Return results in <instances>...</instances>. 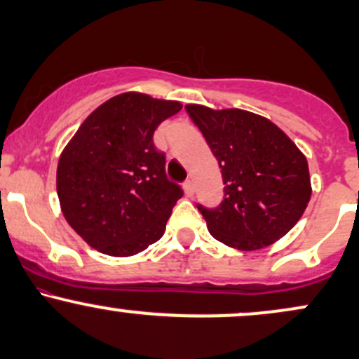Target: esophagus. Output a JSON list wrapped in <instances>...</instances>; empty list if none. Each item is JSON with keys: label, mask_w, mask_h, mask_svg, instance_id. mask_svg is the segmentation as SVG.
<instances>
[{"label": "esophagus", "mask_w": 359, "mask_h": 359, "mask_svg": "<svg viewBox=\"0 0 359 359\" xmlns=\"http://www.w3.org/2000/svg\"><path fill=\"white\" fill-rule=\"evenodd\" d=\"M184 192H185V196H187V197H192V194H194L192 180H187V182H184Z\"/></svg>", "instance_id": "1"}]
</instances>
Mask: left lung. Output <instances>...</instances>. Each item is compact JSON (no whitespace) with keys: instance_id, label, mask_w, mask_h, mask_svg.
I'll return each instance as SVG.
<instances>
[{"instance_id":"left-lung-1","label":"left lung","mask_w":359,"mask_h":359,"mask_svg":"<svg viewBox=\"0 0 359 359\" xmlns=\"http://www.w3.org/2000/svg\"><path fill=\"white\" fill-rule=\"evenodd\" d=\"M221 167L224 201L201 209L209 233L226 246L255 251L297 224L311 201L307 158L262 114L185 104Z\"/></svg>"}]
</instances>
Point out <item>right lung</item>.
<instances>
[{"instance_id":"obj_1","label":"right lung","mask_w":359,"mask_h":359,"mask_svg":"<svg viewBox=\"0 0 359 359\" xmlns=\"http://www.w3.org/2000/svg\"><path fill=\"white\" fill-rule=\"evenodd\" d=\"M180 109L179 101L128 90L97 106L64 147L57 196L90 248L125 258L163 236L182 189L167 179L154 133Z\"/></svg>"}]
</instances>
